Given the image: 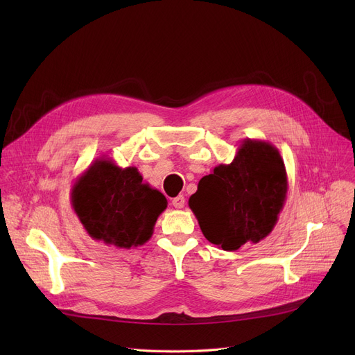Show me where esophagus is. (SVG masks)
<instances>
[{"mask_svg": "<svg viewBox=\"0 0 355 355\" xmlns=\"http://www.w3.org/2000/svg\"><path fill=\"white\" fill-rule=\"evenodd\" d=\"M171 204H173L175 209H182L185 206V198L182 196H177V197L173 198Z\"/></svg>", "mask_w": 355, "mask_h": 355, "instance_id": "1", "label": "esophagus"}]
</instances>
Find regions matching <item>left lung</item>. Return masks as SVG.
<instances>
[{
    "instance_id": "1",
    "label": "left lung",
    "mask_w": 355,
    "mask_h": 355,
    "mask_svg": "<svg viewBox=\"0 0 355 355\" xmlns=\"http://www.w3.org/2000/svg\"><path fill=\"white\" fill-rule=\"evenodd\" d=\"M288 193L284 159L270 142L246 138L230 164L202 177L189 206L210 243L234 252L273 230Z\"/></svg>"
}]
</instances>
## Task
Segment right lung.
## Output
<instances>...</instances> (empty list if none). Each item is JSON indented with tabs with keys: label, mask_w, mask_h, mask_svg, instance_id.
<instances>
[{
	"label": "right lung",
	"mask_w": 355,
	"mask_h": 355,
	"mask_svg": "<svg viewBox=\"0 0 355 355\" xmlns=\"http://www.w3.org/2000/svg\"><path fill=\"white\" fill-rule=\"evenodd\" d=\"M71 207L93 240L119 249L145 245L166 198L142 182L137 166H118L101 157L74 181Z\"/></svg>",
	"instance_id": "obj_1"
}]
</instances>
